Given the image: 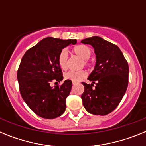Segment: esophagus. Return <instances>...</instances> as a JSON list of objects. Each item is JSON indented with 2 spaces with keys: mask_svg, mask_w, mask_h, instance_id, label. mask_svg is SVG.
Masks as SVG:
<instances>
[{
  "mask_svg": "<svg viewBox=\"0 0 146 146\" xmlns=\"http://www.w3.org/2000/svg\"><path fill=\"white\" fill-rule=\"evenodd\" d=\"M72 84H73L74 86V85L77 84V82H72Z\"/></svg>",
  "mask_w": 146,
  "mask_h": 146,
  "instance_id": "obj_1",
  "label": "esophagus"
}]
</instances>
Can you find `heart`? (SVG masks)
<instances>
[{
    "label": "heart",
    "mask_w": 146,
    "mask_h": 146,
    "mask_svg": "<svg viewBox=\"0 0 146 146\" xmlns=\"http://www.w3.org/2000/svg\"><path fill=\"white\" fill-rule=\"evenodd\" d=\"M72 52L80 58L82 60H85L84 64H86V60L90 58L91 55V50L86 45L80 44L77 45L73 48ZM58 65L62 70H66L67 69V54L66 50H62L59 54ZM86 76V72L85 71H79V72H74L69 71L64 74V78L66 80H72V82H80Z\"/></svg>",
    "instance_id": "obj_1"
}]
</instances>
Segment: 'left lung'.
Instances as JSON below:
<instances>
[{
  "instance_id": "8db88e82",
  "label": "left lung",
  "mask_w": 146,
  "mask_h": 146,
  "mask_svg": "<svg viewBox=\"0 0 146 146\" xmlns=\"http://www.w3.org/2000/svg\"><path fill=\"white\" fill-rule=\"evenodd\" d=\"M81 43L91 45L96 55L95 66L88 77L91 83L82 82V104L91 114L105 115L117 108L126 93L128 64L118 47L101 37L85 38Z\"/></svg>"
}]
</instances>
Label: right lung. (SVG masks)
Wrapping results in <instances>:
<instances>
[{
	"instance_id": "obj_1",
	"label": "right lung",
	"mask_w": 146,
	"mask_h": 146,
	"mask_svg": "<svg viewBox=\"0 0 146 146\" xmlns=\"http://www.w3.org/2000/svg\"><path fill=\"white\" fill-rule=\"evenodd\" d=\"M76 39L47 37L40 41L23 55L17 72L20 91L23 100L37 115L47 119L60 116L66 110V99L72 82L66 80L61 86L52 87L53 80H63L58 65L59 54Z\"/></svg>"
}]
</instances>
